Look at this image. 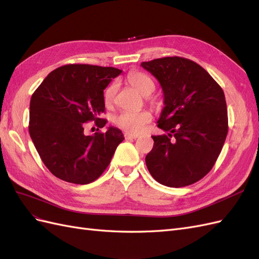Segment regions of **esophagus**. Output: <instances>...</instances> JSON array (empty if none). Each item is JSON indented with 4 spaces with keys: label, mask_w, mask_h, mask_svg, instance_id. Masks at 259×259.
<instances>
[{
    "label": "esophagus",
    "mask_w": 259,
    "mask_h": 259,
    "mask_svg": "<svg viewBox=\"0 0 259 259\" xmlns=\"http://www.w3.org/2000/svg\"><path fill=\"white\" fill-rule=\"evenodd\" d=\"M139 138L138 135H132V133H124V139L126 140H133Z\"/></svg>",
    "instance_id": "obj_1"
}]
</instances>
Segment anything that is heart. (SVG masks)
<instances>
[{"label":"heart","mask_w":259,"mask_h":259,"mask_svg":"<svg viewBox=\"0 0 259 259\" xmlns=\"http://www.w3.org/2000/svg\"><path fill=\"white\" fill-rule=\"evenodd\" d=\"M128 81L133 88H136L144 97L151 96L155 90V84L153 79L148 75L142 72H131L128 75ZM117 88V82L114 81L104 90L103 101L106 107H111L114 104ZM151 120L152 115L147 111L121 112L114 117V122L116 126L128 133H139L144 128L145 124Z\"/></svg>","instance_id":"heart-1"}]
</instances>
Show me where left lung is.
Returning <instances> with one entry per match:
<instances>
[{
	"label": "left lung",
	"instance_id": "obj_1",
	"mask_svg": "<svg viewBox=\"0 0 259 259\" xmlns=\"http://www.w3.org/2000/svg\"><path fill=\"white\" fill-rule=\"evenodd\" d=\"M141 66L159 81L163 108L145 162L152 177L169 187H184L211 171L228 132L224 91L196 62L165 57Z\"/></svg>",
	"mask_w": 259,
	"mask_h": 259
}]
</instances>
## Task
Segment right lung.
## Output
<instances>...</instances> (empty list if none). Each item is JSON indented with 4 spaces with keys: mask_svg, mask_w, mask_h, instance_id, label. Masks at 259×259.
Returning <instances> with one entry per match:
<instances>
[{
    "mask_svg": "<svg viewBox=\"0 0 259 259\" xmlns=\"http://www.w3.org/2000/svg\"><path fill=\"white\" fill-rule=\"evenodd\" d=\"M121 73L116 68L68 64L54 70L34 91L30 102L29 132L41 161L55 177L73 184L96 181L110 164L122 132L84 135V123L103 128V90Z\"/></svg>",
    "mask_w": 259,
    "mask_h": 259,
    "instance_id": "right-lung-1",
    "label": "right lung"
}]
</instances>
